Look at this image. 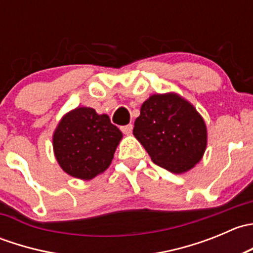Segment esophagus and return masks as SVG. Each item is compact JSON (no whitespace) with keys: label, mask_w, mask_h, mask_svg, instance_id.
Listing matches in <instances>:
<instances>
[{"label":"esophagus","mask_w":253,"mask_h":253,"mask_svg":"<svg viewBox=\"0 0 253 253\" xmlns=\"http://www.w3.org/2000/svg\"><path fill=\"white\" fill-rule=\"evenodd\" d=\"M132 129H133V125H126V126H122L121 127V131L124 132L125 134H129L132 132Z\"/></svg>","instance_id":"esophagus-1"}]
</instances>
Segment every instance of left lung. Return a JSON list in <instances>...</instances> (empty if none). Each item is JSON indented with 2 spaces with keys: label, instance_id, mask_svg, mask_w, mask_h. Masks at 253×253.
Segmentation results:
<instances>
[{
  "label": "left lung",
  "instance_id": "1",
  "mask_svg": "<svg viewBox=\"0 0 253 253\" xmlns=\"http://www.w3.org/2000/svg\"><path fill=\"white\" fill-rule=\"evenodd\" d=\"M133 134L153 163L183 174L202 160L208 133L203 117L177 93L153 94L141 106Z\"/></svg>",
  "mask_w": 253,
  "mask_h": 253
}]
</instances>
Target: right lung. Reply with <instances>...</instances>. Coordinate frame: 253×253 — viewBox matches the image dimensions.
Instances as JSON below:
<instances>
[{
    "instance_id": "right-lung-1",
    "label": "right lung",
    "mask_w": 253,
    "mask_h": 253,
    "mask_svg": "<svg viewBox=\"0 0 253 253\" xmlns=\"http://www.w3.org/2000/svg\"><path fill=\"white\" fill-rule=\"evenodd\" d=\"M122 132L106 114L78 106L62 116L52 134L53 154L61 169L89 181L110 167Z\"/></svg>"
}]
</instances>
